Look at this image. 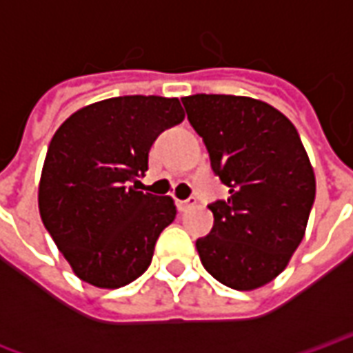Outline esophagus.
Returning <instances> with one entry per match:
<instances>
[{"label":"esophagus","mask_w":353,"mask_h":353,"mask_svg":"<svg viewBox=\"0 0 353 353\" xmlns=\"http://www.w3.org/2000/svg\"><path fill=\"white\" fill-rule=\"evenodd\" d=\"M196 200L194 199H187V200H177V210L179 212H189L191 208H194Z\"/></svg>","instance_id":"34e87169"}]
</instances>
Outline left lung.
I'll return each mask as SVG.
<instances>
[{"mask_svg":"<svg viewBox=\"0 0 353 353\" xmlns=\"http://www.w3.org/2000/svg\"><path fill=\"white\" fill-rule=\"evenodd\" d=\"M181 101L230 194L210 206L214 229L196 240L200 261L227 288H263L304 238L316 199L306 149L293 123L266 101L230 94Z\"/></svg>","mask_w":353,"mask_h":353,"instance_id":"1","label":"left lung"}]
</instances>
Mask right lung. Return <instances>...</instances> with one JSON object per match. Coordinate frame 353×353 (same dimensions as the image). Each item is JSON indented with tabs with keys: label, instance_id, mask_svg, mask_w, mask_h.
Masks as SVG:
<instances>
[{
	"label": "right lung",
	"instance_id": "right-lung-1",
	"mask_svg": "<svg viewBox=\"0 0 353 353\" xmlns=\"http://www.w3.org/2000/svg\"><path fill=\"white\" fill-rule=\"evenodd\" d=\"M183 117L177 98L119 96L81 108L54 132L37 202L77 278L117 289L149 268L177 212L172 196L138 191L136 181L157 136Z\"/></svg>",
	"mask_w": 353,
	"mask_h": 353
}]
</instances>
